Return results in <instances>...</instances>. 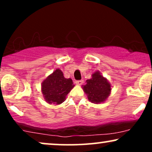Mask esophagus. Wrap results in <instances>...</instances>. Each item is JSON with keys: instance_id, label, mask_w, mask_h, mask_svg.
Masks as SVG:
<instances>
[{"instance_id": "obj_1", "label": "esophagus", "mask_w": 152, "mask_h": 152, "mask_svg": "<svg viewBox=\"0 0 152 152\" xmlns=\"http://www.w3.org/2000/svg\"><path fill=\"white\" fill-rule=\"evenodd\" d=\"M83 83V80H78V81H76V83L77 85H81Z\"/></svg>"}]
</instances>
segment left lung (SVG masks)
I'll return each mask as SVG.
<instances>
[{"instance_id":"8db88e82","label":"left lung","mask_w":152,"mask_h":152,"mask_svg":"<svg viewBox=\"0 0 152 152\" xmlns=\"http://www.w3.org/2000/svg\"><path fill=\"white\" fill-rule=\"evenodd\" d=\"M83 89L91 103L99 104L104 102L109 96L111 85L99 71L92 74V78L86 81Z\"/></svg>"}]
</instances>
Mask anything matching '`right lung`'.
<instances>
[{
	"label": "right lung",
	"mask_w": 152,
	"mask_h": 152,
	"mask_svg": "<svg viewBox=\"0 0 152 152\" xmlns=\"http://www.w3.org/2000/svg\"><path fill=\"white\" fill-rule=\"evenodd\" d=\"M74 85L71 78H66L60 69H56L43 81L41 91L45 100L50 104H60Z\"/></svg>",
	"instance_id": "add662e5"
}]
</instances>
